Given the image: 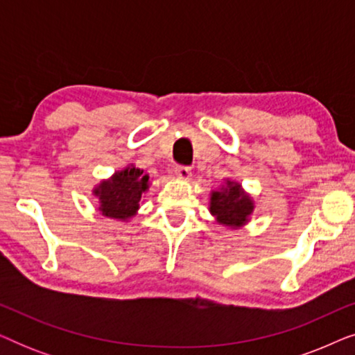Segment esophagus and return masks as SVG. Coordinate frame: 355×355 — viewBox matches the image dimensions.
Masks as SVG:
<instances>
[{
  "label": "esophagus",
  "mask_w": 355,
  "mask_h": 355,
  "mask_svg": "<svg viewBox=\"0 0 355 355\" xmlns=\"http://www.w3.org/2000/svg\"><path fill=\"white\" fill-rule=\"evenodd\" d=\"M174 174H176L179 179H186V181H187V179L191 178L192 173H191V168H189V166H176V168H174Z\"/></svg>",
  "instance_id": "esophagus-1"
}]
</instances>
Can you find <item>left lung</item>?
I'll return each mask as SVG.
<instances>
[{"label":"left lung","instance_id":"1","mask_svg":"<svg viewBox=\"0 0 355 355\" xmlns=\"http://www.w3.org/2000/svg\"><path fill=\"white\" fill-rule=\"evenodd\" d=\"M250 198L244 196L237 184L227 181V189L220 192H213L210 211L218 218V221L226 226L237 227L244 225L252 213Z\"/></svg>","mask_w":355,"mask_h":355}]
</instances>
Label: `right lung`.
Segmentation results:
<instances>
[{"label": "right lung", "mask_w": 355, "mask_h": 355, "mask_svg": "<svg viewBox=\"0 0 355 355\" xmlns=\"http://www.w3.org/2000/svg\"><path fill=\"white\" fill-rule=\"evenodd\" d=\"M148 189V176L142 169L125 168L111 181H103L95 193L100 197V210L111 218H129L139 208L142 193Z\"/></svg>", "instance_id": "add662e5"}]
</instances>
